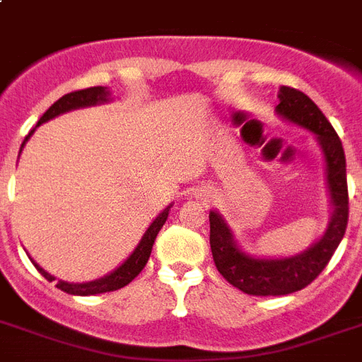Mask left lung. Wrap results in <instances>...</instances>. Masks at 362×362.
Here are the masks:
<instances>
[{
	"mask_svg": "<svg viewBox=\"0 0 362 362\" xmlns=\"http://www.w3.org/2000/svg\"><path fill=\"white\" fill-rule=\"evenodd\" d=\"M276 112L284 120L314 133L327 163V186L331 195L332 214L327 231L308 250L281 259H259L237 246L226 220L210 210V250L216 269L231 286L255 297H276L300 291L317 278L331 261L348 227L349 199L346 180V156L340 136L317 105L295 88L281 86Z\"/></svg>",
	"mask_w": 362,
	"mask_h": 362,
	"instance_id": "left-lung-1",
	"label": "left lung"
}]
</instances>
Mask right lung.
<instances>
[{"instance_id": "obj_1", "label": "right lung", "mask_w": 362, "mask_h": 362, "mask_svg": "<svg viewBox=\"0 0 362 362\" xmlns=\"http://www.w3.org/2000/svg\"><path fill=\"white\" fill-rule=\"evenodd\" d=\"M109 95L110 92L107 90L105 86H93V88H86V90H76V92H71V93H65L64 98H59L56 103L50 107V109L45 112V115L39 118L37 125L33 129L30 131V135L25 136L24 142H22V146H20V152H22V148H24L25 141L33 135V131L39 127L41 124L45 122L52 120L56 116L64 115V112H69L73 109H81V107H92V105H98V103H105V101H109ZM169 210L170 206L161 212V214L156 218V220L150 223V227L146 229V233L142 235L141 242H139V246L133 250L129 257L125 259L124 263L115 269L110 274L103 276V278H99V280H93V281H86V284H69V281H64V280H58L56 287L62 289V291L69 293V295H81V297H88V295H99V293H109V291H116V289H122L124 286H127L131 280H135L139 272H141L148 263V257H150V253H152V246H153V240L158 237L159 229L163 227V223L167 221L169 218ZM35 264V269L41 272L48 281L56 280L52 274H48L47 270L41 269L39 264L33 261Z\"/></svg>"}]
</instances>
